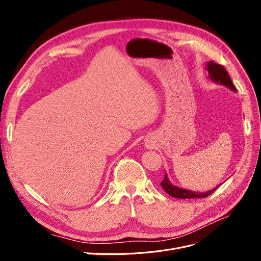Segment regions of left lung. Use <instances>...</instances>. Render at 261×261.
<instances>
[{
    "instance_id": "1",
    "label": "left lung",
    "mask_w": 261,
    "mask_h": 261,
    "mask_svg": "<svg viewBox=\"0 0 261 261\" xmlns=\"http://www.w3.org/2000/svg\"><path fill=\"white\" fill-rule=\"evenodd\" d=\"M206 69L208 70L209 77H210V80L212 82H215V83L220 84L222 86H225V87H227L228 89L236 91L230 76H228L227 72L222 65L217 64V63H213L212 61H209V62H207V64H206ZM161 186L165 192H167L170 196L174 197V198L187 199V198H204V197H207V196H209L210 194L215 192L219 186H221V184L218 185L215 188L210 189V191H208L206 193H196V192L188 191V189H184V188H180V187L173 185L170 181L168 175L165 174V176L162 180V183H161Z\"/></svg>"
}]
</instances>
